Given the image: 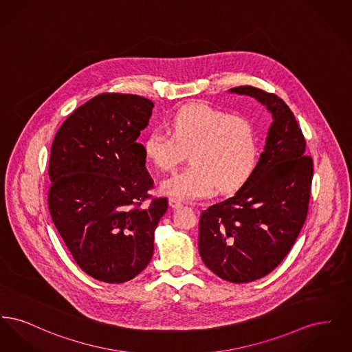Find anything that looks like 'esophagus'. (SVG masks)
<instances>
[{"mask_svg": "<svg viewBox=\"0 0 352 352\" xmlns=\"http://www.w3.org/2000/svg\"><path fill=\"white\" fill-rule=\"evenodd\" d=\"M168 204H170V207H171V208H174V210H177V208L182 207V203H181V201H178L177 199H173V198H170V199H168Z\"/></svg>", "mask_w": 352, "mask_h": 352, "instance_id": "esophagus-1", "label": "esophagus"}]
</instances>
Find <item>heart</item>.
I'll return each instance as SVG.
<instances>
[{
  "instance_id": "b5f03b06",
  "label": "heart",
  "mask_w": 352,
  "mask_h": 352,
  "mask_svg": "<svg viewBox=\"0 0 352 352\" xmlns=\"http://www.w3.org/2000/svg\"><path fill=\"white\" fill-rule=\"evenodd\" d=\"M171 134L160 129L149 133L144 149L155 168H175L184 151H190L188 168L161 182V191L177 201L210 197L218 186L231 191L244 184L257 161V140L251 121L228 115L206 102L181 108L170 121Z\"/></svg>"
}]
</instances>
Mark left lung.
Segmentation results:
<instances>
[{"label": "left lung", "mask_w": 352, "mask_h": 352, "mask_svg": "<svg viewBox=\"0 0 352 352\" xmlns=\"http://www.w3.org/2000/svg\"><path fill=\"white\" fill-rule=\"evenodd\" d=\"M230 92L261 102L273 122L250 178L231 198L201 211L198 245L207 268L244 284L277 268L296 243L307 215L313 160L283 99L252 85Z\"/></svg>", "instance_id": "left-lung-1"}]
</instances>
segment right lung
<instances>
[{
	"instance_id": "1",
	"label": "right lung",
	"mask_w": 352,
	"mask_h": 352,
	"mask_svg": "<svg viewBox=\"0 0 352 352\" xmlns=\"http://www.w3.org/2000/svg\"><path fill=\"white\" fill-rule=\"evenodd\" d=\"M149 99L102 94L75 109L51 146L49 208L76 264L108 284L126 283L151 263L154 231L168 198H151L138 137Z\"/></svg>"
}]
</instances>
